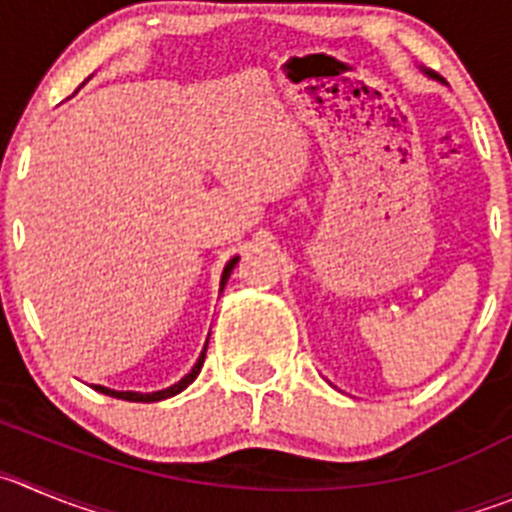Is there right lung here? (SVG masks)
Wrapping results in <instances>:
<instances>
[{
    "mask_svg": "<svg viewBox=\"0 0 512 512\" xmlns=\"http://www.w3.org/2000/svg\"><path fill=\"white\" fill-rule=\"evenodd\" d=\"M234 265H237V257H232V260L227 262V267H224V272H222V290H224V285H227L229 275H232ZM204 356H207V346H204L202 356H199V361H197V364H194V369H191L189 374H186L184 379L179 381V384L169 386V389H164V391H154V394H136V391H113V389H105V386H93V389L95 391H103V394H108V396H116V399H126V401H161V399H169V396H174V394H179V391H184L186 386L191 384V381L197 379L199 371H202V366H204Z\"/></svg>",
    "mask_w": 512,
    "mask_h": 512,
    "instance_id": "1",
    "label": "right lung"
}]
</instances>
